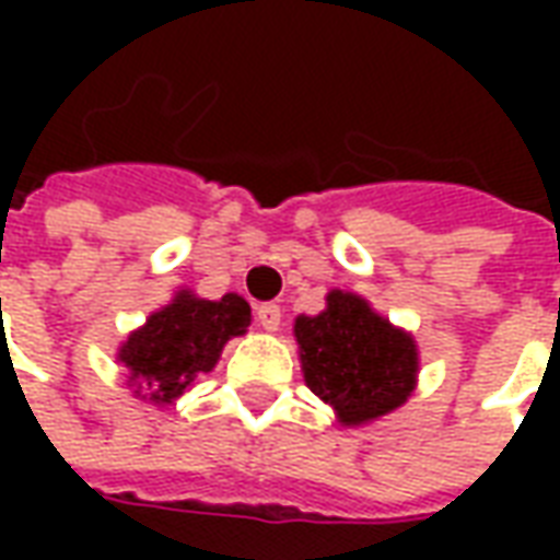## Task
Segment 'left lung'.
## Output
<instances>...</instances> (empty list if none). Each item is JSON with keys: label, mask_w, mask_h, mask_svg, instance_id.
<instances>
[{"label": "left lung", "mask_w": 560, "mask_h": 560, "mask_svg": "<svg viewBox=\"0 0 560 560\" xmlns=\"http://www.w3.org/2000/svg\"><path fill=\"white\" fill-rule=\"evenodd\" d=\"M248 324L252 305L240 293L203 300L183 288L122 341L119 363L128 369V384L138 387V396L155 405H171L195 384L200 372L215 369L221 348L236 336H245Z\"/></svg>", "instance_id": "left-lung-1"}]
</instances>
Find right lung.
I'll return each mask as SVG.
<instances>
[{
	"label": "right lung",
	"instance_id": "obj_1",
	"mask_svg": "<svg viewBox=\"0 0 560 560\" xmlns=\"http://www.w3.org/2000/svg\"><path fill=\"white\" fill-rule=\"evenodd\" d=\"M305 384L345 425L401 408L417 387L420 353L411 332L393 327L351 291H329L320 315L293 324Z\"/></svg>",
	"mask_w": 560,
	"mask_h": 560
}]
</instances>
